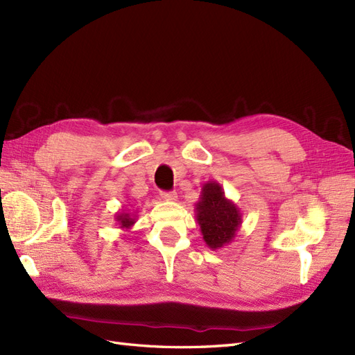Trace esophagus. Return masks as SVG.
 Segmentation results:
<instances>
[{
  "mask_svg": "<svg viewBox=\"0 0 355 355\" xmlns=\"http://www.w3.org/2000/svg\"><path fill=\"white\" fill-rule=\"evenodd\" d=\"M161 198H163L164 201H176L178 194L176 192H161Z\"/></svg>",
  "mask_w": 355,
  "mask_h": 355,
  "instance_id": "obj_1",
  "label": "esophagus"
}]
</instances>
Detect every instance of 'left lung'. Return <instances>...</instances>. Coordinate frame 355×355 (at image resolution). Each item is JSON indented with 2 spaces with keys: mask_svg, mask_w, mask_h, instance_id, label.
<instances>
[{
  "mask_svg": "<svg viewBox=\"0 0 355 355\" xmlns=\"http://www.w3.org/2000/svg\"><path fill=\"white\" fill-rule=\"evenodd\" d=\"M196 218L202 240L211 250L228 245L243 223L240 207L225 197V191L216 180H209L201 188L196 202Z\"/></svg>",
  "mask_w": 355,
  "mask_h": 355,
  "instance_id": "obj_1",
  "label": "left lung"
}]
</instances>
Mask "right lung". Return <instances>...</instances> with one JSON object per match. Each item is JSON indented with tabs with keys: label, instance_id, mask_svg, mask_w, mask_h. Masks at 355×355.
<instances>
[{
	"label": "right lung",
	"instance_id": "1",
	"mask_svg": "<svg viewBox=\"0 0 355 355\" xmlns=\"http://www.w3.org/2000/svg\"><path fill=\"white\" fill-rule=\"evenodd\" d=\"M115 220L120 225L121 230H130L136 222V211L128 213V210H121L115 214Z\"/></svg>",
	"mask_w": 355,
	"mask_h": 355
}]
</instances>
